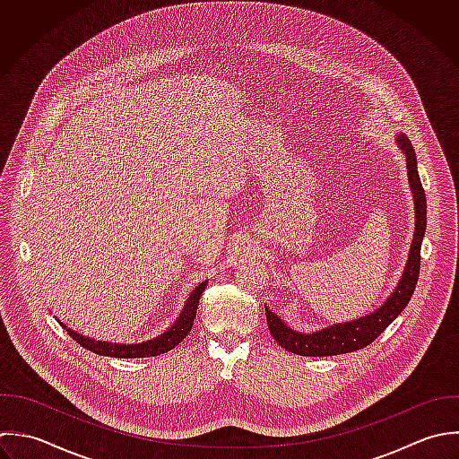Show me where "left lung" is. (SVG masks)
<instances>
[{"mask_svg": "<svg viewBox=\"0 0 459 459\" xmlns=\"http://www.w3.org/2000/svg\"><path fill=\"white\" fill-rule=\"evenodd\" d=\"M399 146L406 153V164H408V177L410 186L415 198V234L413 243L410 250V259L404 270V275L395 288L394 295L372 315L338 324L333 327H327L324 331H318L315 334H300L297 331H291L279 316L270 313L266 309V322L270 334L273 340L284 347L286 351L299 354V356H311V358H322V356H338V354H349L359 349H365L370 345L381 333L404 311V307L410 304L419 273H420V247L422 238L426 234V223H428V205H426V191L422 187L419 169H417V155L413 150L411 141L403 134L397 139Z\"/></svg>", "mask_w": 459, "mask_h": 459, "instance_id": "1", "label": "left lung"}]
</instances>
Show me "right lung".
I'll return each mask as SVG.
<instances>
[{
  "label": "right lung",
  "instance_id": "add662e5",
  "mask_svg": "<svg viewBox=\"0 0 459 459\" xmlns=\"http://www.w3.org/2000/svg\"><path fill=\"white\" fill-rule=\"evenodd\" d=\"M207 282H202L200 286L195 288V291L189 295L184 311L180 313L178 320L159 338L139 343V345H116V343H107V342H94L89 338H83L82 334L73 333L71 329H67V334L83 349L98 354V356H110V358H123V359H132V358H152V356H160L164 352H169L171 349H175L191 331L193 322L196 318V309H198V302H200V295L204 293ZM64 329L65 325L62 322H58Z\"/></svg>",
  "mask_w": 459,
  "mask_h": 459
}]
</instances>
